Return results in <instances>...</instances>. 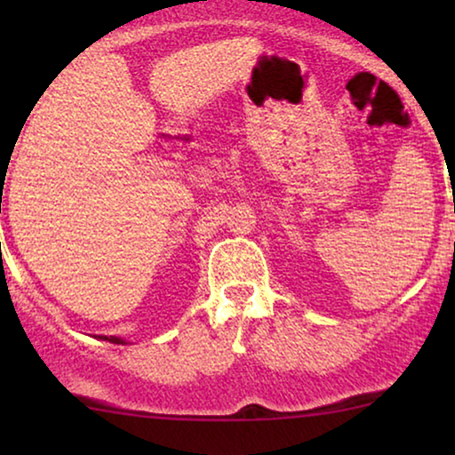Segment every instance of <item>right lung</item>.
Here are the masks:
<instances>
[{"instance_id": "1", "label": "right lung", "mask_w": 455, "mask_h": 455, "mask_svg": "<svg viewBox=\"0 0 455 455\" xmlns=\"http://www.w3.org/2000/svg\"><path fill=\"white\" fill-rule=\"evenodd\" d=\"M108 341H111V344H124V341L120 338H114V335H109V338H105Z\"/></svg>"}]
</instances>
